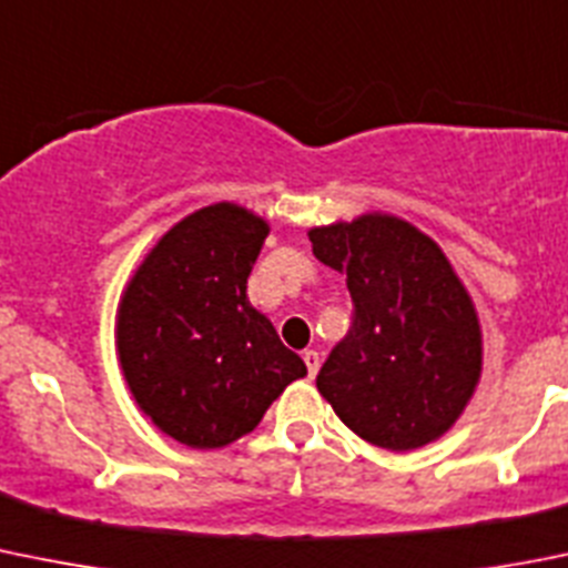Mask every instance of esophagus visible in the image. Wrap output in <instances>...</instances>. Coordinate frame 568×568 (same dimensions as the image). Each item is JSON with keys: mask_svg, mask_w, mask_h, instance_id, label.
I'll use <instances>...</instances> for the list:
<instances>
[{"mask_svg": "<svg viewBox=\"0 0 568 568\" xmlns=\"http://www.w3.org/2000/svg\"><path fill=\"white\" fill-rule=\"evenodd\" d=\"M302 362H305V367H308L311 378L320 373V353H316V349H305V353H302Z\"/></svg>", "mask_w": 568, "mask_h": 568, "instance_id": "obj_1", "label": "esophagus"}]
</instances>
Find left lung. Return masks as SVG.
<instances>
[{
	"label": "left lung",
	"instance_id": "8db88e82",
	"mask_svg": "<svg viewBox=\"0 0 568 568\" xmlns=\"http://www.w3.org/2000/svg\"><path fill=\"white\" fill-rule=\"evenodd\" d=\"M316 260L347 274L353 327L316 375L344 426L386 452L443 437L481 378V327L443 248L409 221L367 212L308 230Z\"/></svg>",
	"mask_w": 568,
	"mask_h": 568
}]
</instances>
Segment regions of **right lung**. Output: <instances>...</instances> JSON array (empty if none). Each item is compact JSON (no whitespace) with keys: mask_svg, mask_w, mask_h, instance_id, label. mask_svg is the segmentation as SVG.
<instances>
[{"mask_svg":"<svg viewBox=\"0 0 568 568\" xmlns=\"http://www.w3.org/2000/svg\"><path fill=\"white\" fill-rule=\"evenodd\" d=\"M268 224L232 201L201 206L145 254L116 305V356L136 406L190 448L252 432L305 362L248 305Z\"/></svg>","mask_w":568,"mask_h":568,"instance_id":"add662e5","label":"right lung"}]
</instances>
